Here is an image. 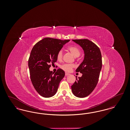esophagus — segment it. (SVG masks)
<instances>
[{
	"label": "esophagus",
	"instance_id": "obj_1",
	"mask_svg": "<svg viewBox=\"0 0 130 130\" xmlns=\"http://www.w3.org/2000/svg\"><path fill=\"white\" fill-rule=\"evenodd\" d=\"M70 75V74L69 73H65V75H66V76H68V75Z\"/></svg>",
	"mask_w": 130,
	"mask_h": 130
}]
</instances>
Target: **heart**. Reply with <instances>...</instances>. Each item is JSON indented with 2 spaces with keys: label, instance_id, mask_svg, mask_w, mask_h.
Masks as SVG:
<instances>
[{
  "label": "heart",
  "instance_id": "heart-1",
  "mask_svg": "<svg viewBox=\"0 0 130 130\" xmlns=\"http://www.w3.org/2000/svg\"><path fill=\"white\" fill-rule=\"evenodd\" d=\"M68 50L74 56V57H78L80 56L81 51L80 49L76 46H71L68 48ZM63 56V52L62 50H60L57 54V58L58 60H61ZM74 67V65L72 64H65L61 66V68L65 71L70 72L71 71L72 68Z\"/></svg>",
  "mask_w": 130,
  "mask_h": 130
}]
</instances>
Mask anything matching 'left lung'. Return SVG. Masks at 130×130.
<instances>
[{"label": "left lung", "instance_id": "obj_1", "mask_svg": "<svg viewBox=\"0 0 130 130\" xmlns=\"http://www.w3.org/2000/svg\"><path fill=\"white\" fill-rule=\"evenodd\" d=\"M84 51V57L76 69V72L82 74L76 80L71 88L72 93L77 98H83L89 95L96 86L102 68V56L96 45L87 39H73Z\"/></svg>", "mask_w": 130, "mask_h": 130}]
</instances>
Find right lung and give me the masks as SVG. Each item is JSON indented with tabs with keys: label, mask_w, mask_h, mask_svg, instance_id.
<instances>
[{
	"label": "right lung",
	"mask_w": 130,
	"mask_h": 130,
	"mask_svg": "<svg viewBox=\"0 0 130 130\" xmlns=\"http://www.w3.org/2000/svg\"><path fill=\"white\" fill-rule=\"evenodd\" d=\"M70 40H62L44 38L36 44L28 60L31 83L36 90L44 98L56 94L60 82L65 76L64 71L58 69L55 73L50 71L51 64L56 62L57 53Z\"/></svg>",
	"instance_id": "right-lung-1"
}]
</instances>
